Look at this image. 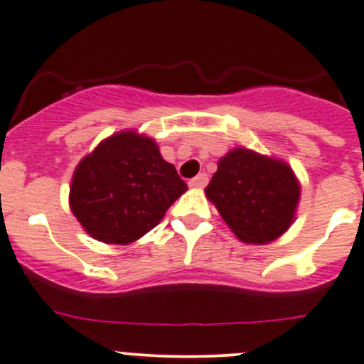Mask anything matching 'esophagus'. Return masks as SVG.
Returning <instances> with one entry per match:
<instances>
[{"label":"esophagus","instance_id":"1","mask_svg":"<svg viewBox=\"0 0 364 364\" xmlns=\"http://www.w3.org/2000/svg\"><path fill=\"white\" fill-rule=\"evenodd\" d=\"M206 183H208V176H206L205 172H203V174H198V176H196V178L190 179L188 185L192 186V188H203V186H205Z\"/></svg>","mask_w":364,"mask_h":364}]
</instances>
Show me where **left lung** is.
Returning <instances> with one entry per match:
<instances>
[{
  "instance_id": "8db88e82",
  "label": "left lung",
  "mask_w": 364,
  "mask_h": 364,
  "mask_svg": "<svg viewBox=\"0 0 364 364\" xmlns=\"http://www.w3.org/2000/svg\"><path fill=\"white\" fill-rule=\"evenodd\" d=\"M205 192L232 232L254 245L279 237L290 227L299 201L292 168L247 149L232 150L218 163Z\"/></svg>"
}]
</instances>
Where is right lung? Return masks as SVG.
I'll return each mask as SVG.
<instances>
[{"instance_id": "add662e5", "label": "right lung", "mask_w": 364, "mask_h": 364, "mask_svg": "<svg viewBox=\"0 0 364 364\" xmlns=\"http://www.w3.org/2000/svg\"><path fill=\"white\" fill-rule=\"evenodd\" d=\"M186 183L158 145L136 132H119L81 159L70 186V208L92 237L132 243L152 230Z\"/></svg>"}]
</instances>
